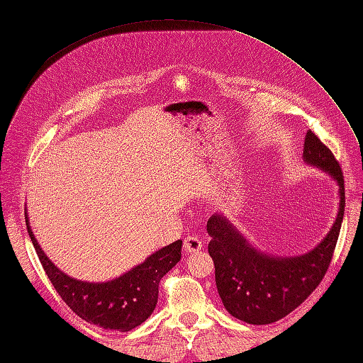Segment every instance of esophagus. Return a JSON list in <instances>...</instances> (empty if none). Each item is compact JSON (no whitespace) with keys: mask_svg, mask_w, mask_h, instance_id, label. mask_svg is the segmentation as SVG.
<instances>
[{"mask_svg":"<svg viewBox=\"0 0 363 363\" xmlns=\"http://www.w3.org/2000/svg\"><path fill=\"white\" fill-rule=\"evenodd\" d=\"M201 248H203V242L199 240L198 237L189 235L186 237V240H184V251L186 252H198Z\"/></svg>","mask_w":363,"mask_h":363,"instance_id":"esophagus-1","label":"esophagus"}]
</instances>
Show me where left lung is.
Returning <instances> with one entry per match:
<instances>
[{
  "instance_id": "8db88e82",
  "label": "left lung",
  "mask_w": 363,
  "mask_h": 363,
  "mask_svg": "<svg viewBox=\"0 0 363 363\" xmlns=\"http://www.w3.org/2000/svg\"><path fill=\"white\" fill-rule=\"evenodd\" d=\"M303 159L328 173L338 186V212L326 237L309 252L279 257L257 250L223 213L207 221L215 284L225 309L248 325H269L304 303L318 287L333 259L345 213L342 168L328 146L307 130Z\"/></svg>"
}]
</instances>
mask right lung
Wrapping results in <instances>:
<instances>
[{
    "mask_svg": "<svg viewBox=\"0 0 363 363\" xmlns=\"http://www.w3.org/2000/svg\"><path fill=\"white\" fill-rule=\"evenodd\" d=\"M26 226L45 273L60 298L79 318L107 330L128 333L148 320L156 309L160 279L181 260L182 240H177L112 281H79L60 272L48 259L35 240L28 215Z\"/></svg>",
    "mask_w": 363,
    "mask_h": 363,
    "instance_id": "right-lung-1",
    "label": "right lung"
}]
</instances>
